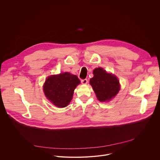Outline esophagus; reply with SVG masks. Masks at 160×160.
<instances>
[{"instance_id": "1", "label": "esophagus", "mask_w": 160, "mask_h": 160, "mask_svg": "<svg viewBox=\"0 0 160 160\" xmlns=\"http://www.w3.org/2000/svg\"><path fill=\"white\" fill-rule=\"evenodd\" d=\"M81 83L82 84H86L88 83V79H84L81 80Z\"/></svg>"}]
</instances>
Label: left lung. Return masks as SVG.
I'll list each match as a JSON object with an SVG mask.
<instances>
[{
	"label": "left lung",
	"mask_w": 160,
	"mask_h": 160,
	"mask_svg": "<svg viewBox=\"0 0 160 160\" xmlns=\"http://www.w3.org/2000/svg\"><path fill=\"white\" fill-rule=\"evenodd\" d=\"M93 77L90 79V84L100 102H108L114 98L120 90L118 78L107 72L102 68L93 71Z\"/></svg>",
	"instance_id": "left-lung-1"
}]
</instances>
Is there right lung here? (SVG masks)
<instances>
[{
  "label": "right lung",
  "instance_id": "1",
  "mask_svg": "<svg viewBox=\"0 0 160 160\" xmlns=\"http://www.w3.org/2000/svg\"><path fill=\"white\" fill-rule=\"evenodd\" d=\"M80 84L76 75L66 72L52 75L46 79L43 90L47 98L58 108L68 105L72 98L74 91Z\"/></svg>",
  "mask_w": 160,
  "mask_h": 160
}]
</instances>
